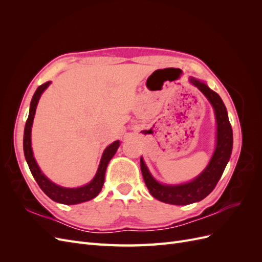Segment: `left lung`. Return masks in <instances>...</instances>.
<instances>
[{
    "label": "left lung",
    "instance_id": "left-lung-1",
    "mask_svg": "<svg viewBox=\"0 0 262 262\" xmlns=\"http://www.w3.org/2000/svg\"><path fill=\"white\" fill-rule=\"evenodd\" d=\"M190 82L196 86L211 102L216 118V146L207 168L195 179L187 184L162 185L150 175L143 158L141 157L140 160L142 175L149 193L157 200L175 205L191 204L208 196L222 177V173L231 158L233 148V130L223 100L217 93L212 91L205 83L194 77L190 78Z\"/></svg>",
    "mask_w": 262,
    "mask_h": 262
}]
</instances>
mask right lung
<instances>
[{"label": "right lung", "mask_w": 262, "mask_h": 262, "mask_svg": "<svg viewBox=\"0 0 262 262\" xmlns=\"http://www.w3.org/2000/svg\"><path fill=\"white\" fill-rule=\"evenodd\" d=\"M50 83L51 82H46L45 84L39 86L34 94L33 99H31L29 115L25 124V130H24V141H23L24 154H25L26 162L31 171V175L34 176L38 186L40 187V189L50 198V199L62 204H77L85 201H90L94 199L95 196H97L98 193L100 192L102 185H104V181H105V172H106L108 163L116 154L119 145H120V142L115 141L114 143H112L109 146L106 147L104 153H102L96 175H95V177L93 178V180L90 182V184H87L83 187H78V188H64V187L53 184L51 180H49L43 175L40 168H39V166L37 165V162L33 154V148H31V140H30L31 126H33V121H34V117H35L39 98H40L41 94L43 93V91L47 89V87L50 85Z\"/></svg>", "instance_id": "1"}]
</instances>
